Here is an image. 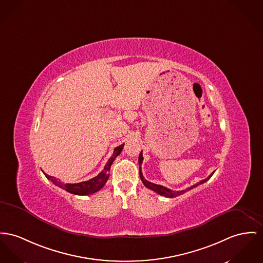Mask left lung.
Here are the masks:
<instances>
[{"instance_id":"8db88e82","label":"left lung","mask_w":263,"mask_h":263,"mask_svg":"<svg viewBox=\"0 0 263 263\" xmlns=\"http://www.w3.org/2000/svg\"><path fill=\"white\" fill-rule=\"evenodd\" d=\"M142 160H143V157H142V152H141L140 154V157H139V163H140V179H141L142 183H143L147 189H149V190H152V191L156 192V193H158V194H160V195H163V196H165V197H175V196H178V195H180V194H182V193H186V192H189V191L193 190L194 187H196L197 185L202 184V183H204L205 181H208V180L210 179V177L212 176V175H213V173H212V174H211L208 178L200 180L199 182H197V183H196V184H194V185H192L191 187H187V189H185V190H183V191H180V192H175V191H172V190H170V189H166V187H164V186H162V185L155 184V183H153V182L147 181V180L143 177L142 173H141V171H140V165H141V163H142Z\"/></svg>"}]
</instances>
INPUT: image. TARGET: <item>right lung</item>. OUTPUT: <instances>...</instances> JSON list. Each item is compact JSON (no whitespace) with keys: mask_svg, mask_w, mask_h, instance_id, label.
Returning a JSON list of instances; mask_svg holds the SVG:
<instances>
[{"mask_svg":"<svg viewBox=\"0 0 263 263\" xmlns=\"http://www.w3.org/2000/svg\"><path fill=\"white\" fill-rule=\"evenodd\" d=\"M123 145H124V143L117 146L115 148L114 154H112L111 158H109L108 161L106 162L104 171H102L97 176L88 179L87 181H82V182H79V183H64V182H61L60 180H58L53 176L48 175L45 173H44V175H46V177L48 179H50L55 185H58L59 187L67 191L68 193L77 194V195H88V194H91V193H97L105 185V183L106 182L108 176H109L108 173H109V170H110V165L112 164L115 158H117L122 153Z\"/></svg>","mask_w":263,"mask_h":263,"instance_id":"obj_1","label":"right lung"}]
</instances>
